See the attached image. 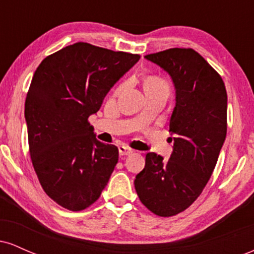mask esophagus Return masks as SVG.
<instances>
[{"label":"esophagus","mask_w":254,"mask_h":254,"mask_svg":"<svg viewBox=\"0 0 254 254\" xmlns=\"http://www.w3.org/2000/svg\"><path fill=\"white\" fill-rule=\"evenodd\" d=\"M118 149H119V155H121V156L130 155V154H132V151H133L132 149H130V148L125 147V145H121Z\"/></svg>","instance_id":"34e87169"}]
</instances>
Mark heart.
Wrapping results in <instances>:
<instances>
[{
  "instance_id": "obj_1",
  "label": "heart",
  "mask_w": 254,
  "mask_h": 254,
  "mask_svg": "<svg viewBox=\"0 0 254 254\" xmlns=\"http://www.w3.org/2000/svg\"><path fill=\"white\" fill-rule=\"evenodd\" d=\"M125 82L118 84L116 87V89L113 90V95L117 97V95L121 94L123 92V89L125 88ZM144 89L145 93L149 92H156V90H166V92H170V86H168L167 81L165 78H162L161 76H157V75H150L145 78L144 81Z\"/></svg>"
}]
</instances>
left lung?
Wrapping results in <instances>:
<instances>
[{
    "label": "left lung",
    "mask_w": 254,
    "mask_h": 254,
    "mask_svg": "<svg viewBox=\"0 0 254 254\" xmlns=\"http://www.w3.org/2000/svg\"><path fill=\"white\" fill-rule=\"evenodd\" d=\"M145 58L167 71L176 87L173 151L167 161L148 153L135 189L148 210L171 217L199 197L214 172L227 135V92L220 74L193 49L173 48Z\"/></svg>",
    "instance_id": "obj_1"
}]
</instances>
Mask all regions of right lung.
Instances as JSON below:
<instances>
[{"label":"right lung","instance_id":"obj_1","mask_svg":"<svg viewBox=\"0 0 254 254\" xmlns=\"http://www.w3.org/2000/svg\"><path fill=\"white\" fill-rule=\"evenodd\" d=\"M139 55L75 43L34 72L25 103L28 147L45 193L81 211L97 202L118 162V148L95 138L88 118Z\"/></svg>","mask_w":254,"mask_h":254}]
</instances>
